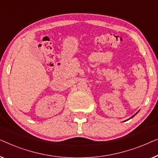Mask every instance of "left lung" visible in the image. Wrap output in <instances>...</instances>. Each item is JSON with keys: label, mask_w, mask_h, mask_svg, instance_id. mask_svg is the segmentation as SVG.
I'll return each mask as SVG.
<instances>
[{"label": "left lung", "mask_w": 158, "mask_h": 158, "mask_svg": "<svg viewBox=\"0 0 158 158\" xmlns=\"http://www.w3.org/2000/svg\"><path fill=\"white\" fill-rule=\"evenodd\" d=\"M137 113H136V114H137ZM135 115H133V116H132V117H131V118H132V117H134V116H135Z\"/></svg>", "instance_id": "obj_1"}]
</instances>
